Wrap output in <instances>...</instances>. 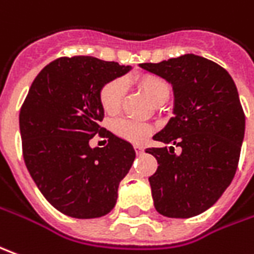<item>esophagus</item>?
Returning a JSON list of instances; mask_svg holds the SVG:
<instances>
[{"instance_id": "1", "label": "esophagus", "mask_w": 254, "mask_h": 254, "mask_svg": "<svg viewBox=\"0 0 254 254\" xmlns=\"http://www.w3.org/2000/svg\"><path fill=\"white\" fill-rule=\"evenodd\" d=\"M134 151H136L137 154H140L141 151H143V147H141V146H139V144H136V146H134Z\"/></svg>"}]
</instances>
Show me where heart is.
I'll return each mask as SVG.
<instances>
[{
  "label": "heart",
  "instance_id": "obj_1",
  "mask_svg": "<svg viewBox=\"0 0 254 254\" xmlns=\"http://www.w3.org/2000/svg\"><path fill=\"white\" fill-rule=\"evenodd\" d=\"M137 84L143 93L154 103L167 98L170 94V87L167 82L163 77L156 76V75L141 76L137 80ZM124 93H125V84L121 79H114L108 83H105L98 94L103 111L108 115L118 113L122 104ZM113 132L124 140L130 141V143H141L151 134L153 127L144 122L124 118V120H117L114 122Z\"/></svg>",
  "mask_w": 254,
  "mask_h": 254
}]
</instances>
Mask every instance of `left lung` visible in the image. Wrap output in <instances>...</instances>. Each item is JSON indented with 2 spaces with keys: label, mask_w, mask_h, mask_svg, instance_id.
<instances>
[{
  "label": "left lung",
  "mask_w": 254,
  "mask_h": 254,
  "mask_svg": "<svg viewBox=\"0 0 254 254\" xmlns=\"http://www.w3.org/2000/svg\"><path fill=\"white\" fill-rule=\"evenodd\" d=\"M174 90V117L154 140L174 147H150L158 168L149 178L154 207L170 218L199 215L221 197L235 177L245 113L232 77L218 64L185 54L158 64H140Z\"/></svg>",
  "instance_id": "1"
}]
</instances>
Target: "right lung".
Returning a JSON list of instances; mask_svg holds the SVG:
<instances>
[{
	"label": "right lung",
	"mask_w": 254,
	"mask_h": 254,
	"mask_svg": "<svg viewBox=\"0 0 254 254\" xmlns=\"http://www.w3.org/2000/svg\"><path fill=\"white\" fill-rule=\"evenodd\" d=\"M130 66L87 55L61 57L33 80L20 108L22 151L29 174L58 211L97 218L115 206L118 186L136 154L129 141L100 125V90ZM96 134L109 139L91 149Z\"/></svg>",
	"instance_id": "add662e5"
}]
</instances>
